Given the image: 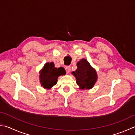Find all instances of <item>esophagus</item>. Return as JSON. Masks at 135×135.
Segmentation results:
<instances>
[{"label": "esophagus", "mask_w": 135, "mask_h": 135, "mask_svg": "<svg viewBox=\"0 0 135 135\" xmlns=\"http://www.w3.org/2000/svg\"><path fill=\"white\" fill-rule=\"evenodd\" d=\"M65 70L66 71L67 73H69L70 72V70H71V68L69 66H67L65 67Z\"/></svg>", "instance_id": "1"}]
</instances>
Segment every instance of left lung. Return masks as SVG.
Returning a JSON list of instances; mask_svg holds the SVG:
<instances>
[{"label": "left lung", "mask_w": 135, "mask_h": 135, "mask_svg": "<svg viewBox=\"0 0 135 135\" xmlns=\"http://www.w3.org/2000/svg\"><path fill=\"white\" fill-rule=\"evenodd\" d=\"M77 69L72 73L75 76L76 83L80 89H90L92 88L98 79L96 70L91 68L85 59H81L77 63Z\"/></svg>", "instance_id": "8db88e82"}]
</instances>
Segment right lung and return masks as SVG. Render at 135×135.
I'll return each mask as SVG.
<instances>
[{
	"mask_svg": "<svg viewBox=\"0 0 135 135\" xmlns=\"http://www.w3.org/2000/svg\"><path fill=\"white\" fill-rule=\"evenodd\" d=\"M39 73L40 83L41 86L46 89H50L57 83L59 76L66 74L64 68H55L53 62L46 63Z\"/></svg>",
	"mask_w": 135,
	"mask_h": 135,
	"instance_id": "obj_1",
	"label": "right lung"
}]
</instances>
